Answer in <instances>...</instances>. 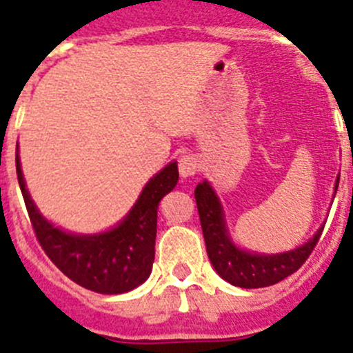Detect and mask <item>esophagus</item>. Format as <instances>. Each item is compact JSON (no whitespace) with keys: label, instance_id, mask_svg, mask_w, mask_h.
<instances>
[{"label":"esophagus","instance_id":"1","mask_svg":"<svg viewBox=\"0 0 353 353\" xmlns=\"http://www.w3.org/2000/svg\"><path fill=\"white\" fill-rule=\"evenodd\" d=\"M179 170L183 179H187V176H194L199 170V161L196 159V155L192 154L182 155L179 161Z\"/></svg>","mask_w":353,"mask_h":353}]
</instances>
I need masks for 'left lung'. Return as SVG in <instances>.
<instances>
[{
	"label": "left lung",
	"instance_id": "left-lung-1",
	"mask_svg": "<svg viewBox=\"0 0 353 353\" xmlns=\"http://www.w3.org/2000/svg\"><path fill=\"white\" fill-rule=\"evenodd\" d=\"M338 183L339 176L336 180L334 191H338ZM194 198L198 205L201 230H203L205 245H207L208 258L214 265L215 272L219 274L224 281L232 283L233 286H240V288H263V286L276 285L285 277L292 276L293 272H297L304 261L310 258L323 232L322 226L314 233L313 239L292 251L279 252V254L249 252L236 248L230 239L221 201L207 180L203 183H198Z\"/></svg>",
	"mask_w": 353,
	"mask_h": 353
}]
</instances>
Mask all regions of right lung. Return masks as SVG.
I'll list each match as a JSON object with an SVG mask.
<instances>
[{"label":"right lung","mask_w":353,"mask_h":353,"mask_svg":"<svg viewBox=\"0 0 353 353\" xmlns=\"http://www.w3.org/2000/svg\"><path fill=\"white\" fill-rule=\"evenodd\" d=\"M15 170L37 240L68 279L105 295L130 292L148 279L155 258L159 201L179 182L176 162H170L150 179L132 210L117 226L95 235L68 233L49 223L30 198L19 152L15 154Z\"/></svg>","instance_id":"add662e5"}]
</instances>
